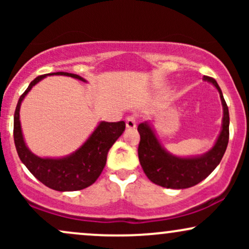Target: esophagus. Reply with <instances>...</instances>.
I'll return each instance as SVG.
<instances>
[{"mask_svg":"<svg viewBox=\"0 0 249 249\" xmlns=\"http://www.w3.org/2000/svg\"><path fill=\"white\" fill-rule=\"evenodd\" d=\"M136 126H137L136 118L132 116H128L126 118V128H128V130H132V128H134Z\"/></svg>","mask_w":249,"mask_h":249,"instance_id":"esophagus-1","label":"esophagus"}]
</instances>
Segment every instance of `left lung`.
<instances>
[{"label":"left lung","instance_id":"8db88e82","mask_svg":"<svg viewBox=\"0 0 249 249\" xmlns=\"http://www.w3.org/2000/svg\"><path fill=\"white\" fill-rule=\"evenodd\" d=\"M202 81L211 83L218 90L222 104L221 130L214 145L207 152L190 157L176 156L164 147L150 122L142 123L138 126L141 134L138 157L142 168L151 181L161 187L181 190L199 184L215 170L227 148L230 138L227 104L215 79L204 76Z\"/></svg>","mask_w":249,"mask_h":249}]
</instances>
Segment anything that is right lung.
I'll list each match as a JSON object with an SVG mask.
<instances>
[{"mask_svg":"<svg viewBox=\"0 0 249 249\" xmlns=\"http://www.w3.org/2000/svg\"><path fill=\"white\" fill-rule=\"evenodd\" d=\"M48 76H67L88 83L83 77L69 72H53L38 76L30 83L24 93L19 97L14 115V141L17 154L25 167L37 180L51 190L59 192L79 191L92 185L101 176L107 164V153L125 130L124 122H99L92 133L72 153L63 157H38L30 151L24 141L19 121V108L37 83Z\"/></svg>","mask_w":249,"mask_h":249,"instance_id":"add662e5","label":"right lung"}]
</instances>
